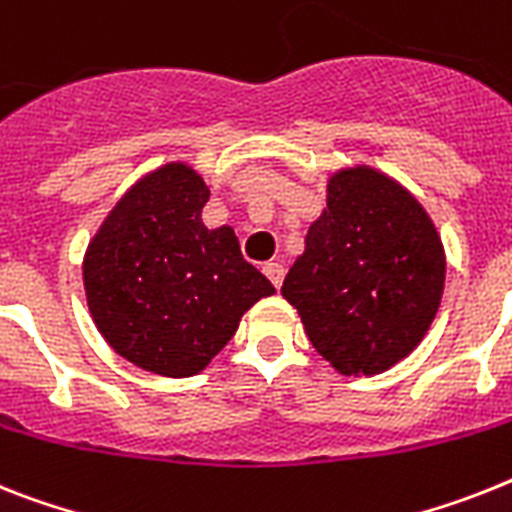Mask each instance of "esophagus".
<instances>
[{
  "label": "esophagus",
  "instance_id": "1",
  "mask_svg": "<svg viewBox=\"0 0 512 512\" xmlns=\"http://www.w3.org/2000/svg\"><path fill=\"white\" fill-rule=\"evenodd\" d=\"M264 274L274 287H280L282 280H285V266L277 264V261H269V264H264Z\"/></svg>",
  "mask_w": 512,
  "mask_h": 512
}]
</instances>
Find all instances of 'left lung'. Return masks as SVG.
Instances as JSON below:
<instances>
[{
	"instance_id": "obj_1",
	"label": "left lung",
	"mask_w": 512,
	"mask_h": 512,
	"mask_svg": "<svg viewBox=\"0 0 512 512\" xmlns=\"http://www.w3.org/2000/svg\"><path fill=\"white\" fill-rule=\"evenodd\" d=\"M327 209L282 285L319 356L340 374H382L434 322L445 251L416 198L369 167L329 180Z\"/></svg>"
}]
</instances>
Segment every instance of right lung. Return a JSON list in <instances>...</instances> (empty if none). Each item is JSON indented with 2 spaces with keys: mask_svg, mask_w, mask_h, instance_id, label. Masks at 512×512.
<instances>
[{
  "mask_svg": "<svg viewBox=\"0 0 512 512\" xmlns=\"http://www.w3.org/2000/svg\"><path fill=\"white\" fill-rule=\"evenodd\" d=\"M209 188L164 164L120 198L91 240L83 285L96 327L122 358L162 377H193L232 340L240 316L274 293L232 227H209Z\"/></svg>",
  "mask_w": 512,
  "mask_h": 512,
  "instance_id": "right-lung-1",
  "label": "right lung"
}]
</instances>
